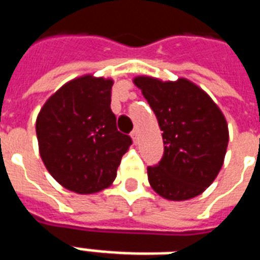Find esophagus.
<instances>
[{
  "label": "esophagus",
  "mask_w": 260,
  "mask_h": 260,
  "mask_svg": "<svg viewBox=\"0 0 260 260\" xmlns=\"http://www.w3.org/2000/svg\"><path fill=\"white\" fill-rule=\"evenodd\" d=\"M131 136H132V140H134L135 144H138V143H139V131L138 129L132 131V134H131Z\"/></svg>",
  "instance_id": "1"
}]
</instances>
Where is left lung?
Segmentation results:
<instances>
[{
	"instance_id": "8db88e82",
	"label": "left lung",
	"mask_w": 260,
	"mask_h": 260,
	"mask_svg": "<svg viewBox=\"0 0 260 260\" xmlns=\"http://www.w3.org/2000/svg\"><path fill=\"white\" fill-rule=\"evenodd\" d=\"M142 90L158 118L165 154L147 167L151 187L170 201L204 193L220 173L230 140L224 114L208 94L186 78L163 82L140 75Z\"/></svg>"
}]
</instances>
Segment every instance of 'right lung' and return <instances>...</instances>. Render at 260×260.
I'll use <instances>...</instances> for the list:
<instances>
[{"label": "right lung", "instance_id": "obj_1", "mask_svg": "<svg viewBox=\"0 0 260 260\" xmlns=\"http://www.w3.org/2000/svg\"><path fill=\"white\" fill-rule=\"evenodd\" d=\"M113 81L91 74L64 83L36 118L39 152L58 183L78 194L109 187L132 140L110 109Z\"/></svg>", "mask_w": 260, "mask_h": 260}]
</instances>
